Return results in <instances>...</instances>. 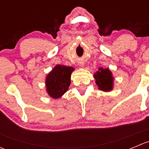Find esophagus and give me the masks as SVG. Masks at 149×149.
<instances>
[{"mask_svg":"<svg viewBox=\"0 0 149 149\" xmlns=\"http://www.w3.org/2000/svg\"><path fill=\"white\" fill-rule=\"evenodd\" d=\"M79 65H80V66H81V67H84V64L83 63H80V64H79Z\"/></svg>","mask_w":149,"mask_h":149,"instance_id":"esophagus-1","label":"esophagus"}]
</instances>
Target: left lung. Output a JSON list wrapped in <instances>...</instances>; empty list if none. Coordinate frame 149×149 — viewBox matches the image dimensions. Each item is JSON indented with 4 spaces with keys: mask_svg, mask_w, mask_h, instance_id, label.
<instances>
[{
    "mask_svg": "<svg viewBox=\"0 0 149 149\" xmlns=\"http://www.w3.org/2000/svg\"><path fill=\"white\" fill-rule=\"evenodd\" d=\"M94 78L98 88L103 91H111L114 87V77L109 68H99L94 73Z\"/></svg>",
    "mask_w": 149,
    "mask_h": 149,
    "instance_id": "left-lung-1",
    "label": "left lung"
}]
</instances>
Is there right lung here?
<instances>
[{"instance_id":"right-lung-1","label":"right lung","mask_w":149,"mask_h":149,"mask_svg":"<svg viewBox=\"0 0 149 149\" xmlns=\"http://www.w3.org/2000/svg\"><path fill=\"white\" fill-rule=\"evenodd\" d=\"M75 69L71 66L56 65L47 75L46 91L52 99H58L68 91L70 84V76Z\"/></svg>"}]
</instances>
